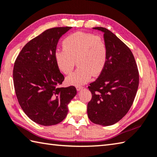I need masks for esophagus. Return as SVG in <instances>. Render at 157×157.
Masks as SVG:
<instances>
[{"label": "esophagus", "instance_id": "1", "mask_svg": "<svg viewBox=\"0 0 157 157\" xmlns=\"http://www.w3.org/2000/svg\"><path fill=\"white\" fill-rule=\"evenodd\" d=\"M82 88H83V87L82 86H76V89H77V90H80L81 89H82Z\"/></svg>", "mask_w": 157, "mask_h": 157}]
</instances>
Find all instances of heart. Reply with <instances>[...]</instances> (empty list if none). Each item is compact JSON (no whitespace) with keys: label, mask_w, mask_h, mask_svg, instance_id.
I'll list each match as a JSON object with an SVG mask.
<instances>
[{"label":"heart","mask_w":157,"mask_h":157,"mask_svg":"<svg viewBox=\"0 0 157 157\" xmlns=\"http://www.w3.org/2000/svg\"><path fill=\"white\" fill-rule=\"evenodd\" d=\"M63 49L55 53L56 62L62 73L70 74L75 66L78 68L67 78L68 84L81 86L90 80L92 75H100L108 59V47L103 39L82 31L73 33L62 42Z\"/></svg>","instance_id":"heart-1"}]
</instances>
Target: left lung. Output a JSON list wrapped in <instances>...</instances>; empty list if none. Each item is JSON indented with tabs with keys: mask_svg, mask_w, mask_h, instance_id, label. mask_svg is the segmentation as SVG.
Wrapping results in <instances>:
<instances>
[{
	"mask_svg": "<svg viewBox=\"0 0 157 157\" xmlns=\"http://www.w3.org/2000/svg\"><path fill=\"white\" fill-rule=\"evenodd\" d=\"M104 33L108 59L103 71L88 89L92 94L87 106L93 123L108 126L126 115L139 86V71L132 51L115 34L104 27H93Z\"/></svg>",
	"mask_w": 157,
	"mask_h": 157,
	"instance_id": "left-lung-1",
	"label": "left lung"
}]
</instances>
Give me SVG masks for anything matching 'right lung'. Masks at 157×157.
Masks as SVG:
<instances>
[{
    "mask_svg": "<svg viewBox=\"0 0 157 157\" xmlns=\"http://www.w3.org/2000/svg\"><path fill=\"white\" fill-rule=\"evenodd\" d=\"M71 27L49 29L25 45L14 62L13 85L20 106L33 121L42 126L60 123L75 86L59 87L64 77L55 59L59 39Z\"/></svg>",
    "mask_w": 157,
    "mask_h": 157,
    "instance_id": "obj_1",
    "label": "right lung"
}]
</instances>
